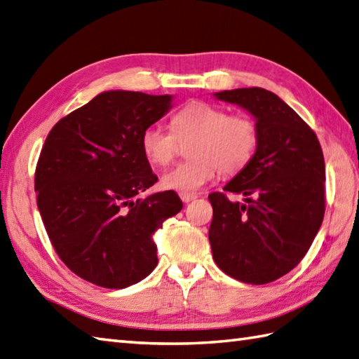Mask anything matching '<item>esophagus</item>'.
Masks as SVG:
<instances>
[{"label": "esophagus", "instance_id": "1", "mask_svg": "<svg viewBox=\"0 0 359 359\" xmlns=\"http://www.w3.org/2000/svg\"><path fill=\"white\" fill-rule=\"evenodd\" d=\"M196 194H189V193H180V199L184 201L185 203H188V202H191V201H194L196 199Z\"/></svg>", "mask_w": 359, "mask_h": 359}]
</instances>
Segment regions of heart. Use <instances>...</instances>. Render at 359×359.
Instances as JSON below:
<instances>
[{
  "label": "heart",
  "instance_id": "b5f03b06",
  "mask_svg": "<svg viewBox=\"0 0 359 359\" xmlns=\"http://www.w3.org/2000/svg\"><path fill=\"white\" fill-rule=\"evenodd\" d=\"M188 143L189 160L162 175V187L194 193L216 177L234 175L253 158L257 148V126L245 116H230L226 109L207 102L182 108L171 120V131L151 125L142 134V151L148 162L165 166L177 152V142Z\"/></svg>",
  "mask_w": 359,
  "mask_h": 359
}]
</instances>
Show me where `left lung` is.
I'll return each mask as SVG.
<instances>
[{
	"instance_id": "obj_1",
	"label": "left lung",
	"mask_w": 359,
	"mask_h": 359,
	"mask_svg": "<svg viewBox=\"0 0 359 359\" xmlns=\"http://www.w3.org/2000/svg\"><path fill=\"white\" fill-rule=\"evenodd\" d=\"M238 104L257 126L251 162L224 187L231 202L211 193L212 259L228 276L269 284L301 262L324 219L325 165L316 134L290 106L262 88L212 94Z\"/></svg>"
}]
</instances>
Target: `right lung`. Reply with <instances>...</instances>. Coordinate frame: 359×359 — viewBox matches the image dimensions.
<instances>
[{"mask_svg":"<svg viewBox=\"0 0 359 359\" xmlns=\"http://www.w3.org/2000/svg\"><path fill=\"white\" fill-rule=\"evenodd\" d=\"M172 95L104 90L52 128L35 171L36 205L60 259L88 282L126 288L156 269L154 234L184 207L157 182L142 134Z\"/></svg>","mask_w":359,"mask_h":359,"instance_id":"right-lung-1","label":"right lung"}]
</instances>
